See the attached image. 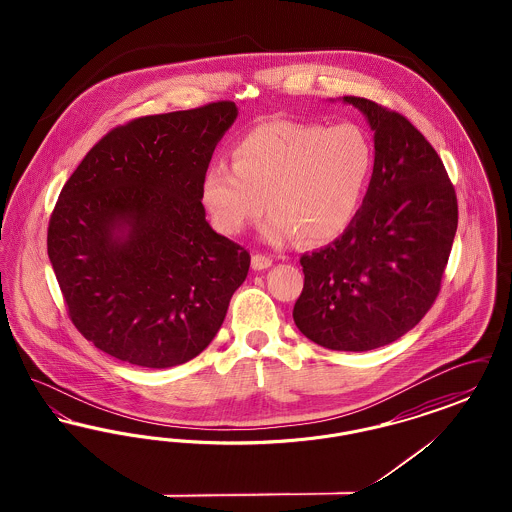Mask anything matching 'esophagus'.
<instances>
[{
	"mask_svg": "<svg viewBox=\"0 0 512 512\" xmlns=\"http://www.w3.org/2000/svg\"><path fill=\"white\" fill-rule=\"evenodd\" d=\"M251 267H253V270H265V268L272 267V259L267 255L255 253L253 259H251Z\"/></svg>",
	"mask_w": 512,
	"mask_h": 512,
	"instance_id": "obj_1",
	"label": "esophagus"
}]
</instances>
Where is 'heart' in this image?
Returning <instances> with one entry per match:
<instances>
[{
    "label": "heart",
    "mask_w": 512,
    "mask_h": 512,
    "mask_svg": "<svg viewBox=\"0 0 512 512\" xmlns=\"http://www.w3.org/2000/svg\"><path fill=\"white\" fill-rule=\"evenodd\" d=\"M374 151L355 124L261 122L232 147V165L207 167L201 197L215 228L236 236L265 213V238L305 244L338 238L355 219L372 174ZM268 201L265 202L264 199Z\"/></svg>",
    "instance_id": "b5f03b06"
}]
</instances>
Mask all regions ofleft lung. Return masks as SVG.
Returning <instances> with one entry per match:
<instances>
[{
    "mask_svg": "<svg viewBox=\"0 0 512 512\" xmlns=\"http://www.w3.org/2000/svg\"><path fill=\"white\" fill-rule=\"evenodd\" d=\"M374 130V169L361 209L336 242L305 253L293 307L299 332L334 351L399 340L430 311L459 222L436 149L403 115L355 96Z\"/></svg>",
    "mask_w": 512,
    "mask_h": 512,
    "instance_id": "left-lung-1",
    "label": "left lung"
}]
</instances>
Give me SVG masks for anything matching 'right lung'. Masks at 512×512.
Listing matches in <instances>:
<instances>
[{"instance_id": "obj_1", "label": "right lung", "mask_w": 512, "mask_h": 512, "mask_svg": "<svg viewBox=\"0 0 512 512\" xmlns=\"http://www.w3.org/2000/svg\"><path fill=\"white\" fill-rule=\"evenodd\" d=\"M236 117L217 101L126 122L63 186L49 261L76 330L103 353L169 368L217 336L251 257L209 226L201 184Z\"/></svg>"}]
</instances>
